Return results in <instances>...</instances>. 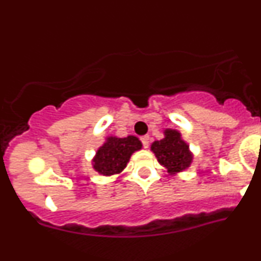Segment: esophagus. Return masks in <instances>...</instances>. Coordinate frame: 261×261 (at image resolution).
I'll use <instances>...</instances> for the list:
<instances>
[{"label":"esophagus","instance_id":"34e87169","mask_svg":"<svg viewBox=\"0 0 261 261\" xmlns=\"http://www.w3.org/2000/svg\"><path fill=\"white\" fill-rule=\"evenodd\" d=\"M141 141H142V145H143V147H145V148H147L148 146H149V136H148V135H145V136H142V137H141Z\"/></svg>","mask_w":261,"mask_h":261}]
</instances>
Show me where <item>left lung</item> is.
I'll return each instance as SVG.
<instances>
[{
  "label": "left lung",
  "instance_id": "left-lung-1",
  "mask_svg": "<svg viewBox=\"0 0 261 261\" xmlns=\"http://www.w3.org/2000/svg\"><path fill=\"white\" fill-rule=\"evenodd\" d=\"M151 151L170 175L187 170L193 162L189 145L181 139V134L173 128L164 130V137L152 143Z\"/></svg>",
  "mask_w": 261,
  "mask_h": 261
}]
</instances>
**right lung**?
<instances>
[{"label": "right lung", "mask_w": 261, "mask_h": 261, "mask_svg": "<svg viewBox=\"0 0 261 261\" xmlns=\"http://www.w3.org/2000/svg\"><path fill=\"white\" fill-rule=\"evenodd\" d=\"M141 148L142 143L133 135L127 137L108 136L93 157V169L106 176L119 174L126 168L134 152Z\"/></svg>", "instance_id": "1"}]
</instances>
